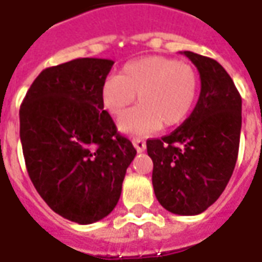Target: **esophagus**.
Wrapping results in <instances>:
<instances>
[{"label": "esophagus", "mask_w": 262, "mask_h": 262, "mask_svg": "<svg viewBox=\"0 0 262 262\" xmlns=\"http://www.w3.org/2000/svg\"><path fill=\"white\" fill-rule=\"evenodd\" d=\"M133 144H134L135 149H137L138 152L145 151L146 144H145V141H144V140H141V138H134V140H133Z\"/></svg>", "instance_id": "obj_1"}]
</instances>
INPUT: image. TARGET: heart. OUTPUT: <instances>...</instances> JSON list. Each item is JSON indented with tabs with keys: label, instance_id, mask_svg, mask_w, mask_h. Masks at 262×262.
Masks as SVG:
<instances>
[{
	"label": "heart",
	"instance_id": "heart-1",
	"mask_svg": "<svg viewBox=\"0 0 262 262\" xmlns=\"http://www.w3.org/2000/svg\"><path fill=\"white\" fill-rule=\"evenodd\" d=\"M199 75L193 66L165 56H148L125 63L118 76L101 86V103L111 116H122L134 103L140 105L118 121L127 134H151L158 128L176 127L193 110Z\"/></svg>",
	"mask_w": 262,
	"mask_h": 262
}]
</instances>
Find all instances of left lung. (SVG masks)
Instances as JSON below:
<instances>
[{"label": "left lung", "instance_id": "1", "mask_svg": "<svg viewBox=\"0 0 262 262\" xmlns=\"http://www.w3.org/2000/svg\"><path fill=\"white\" fill-rule=\"evenodd\" d=\"M198 68L200 96L192 114L161 140L146 141L158 202L170 213L200 214L233 175L241 131V96L214 59L182 52Z\"/></svg>", "mask_w": 262, "mask_h": 262}]
</instances>
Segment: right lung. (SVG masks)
I'll return each mask as SVG.
<instances>
[{
	"instance_id": "right-lung-1",
	"label": "right lung",
	"mask_w": 262,
	"mask_h": 262,
	"mask_svg": "<svg viewBox=\"0 0 262 262\" xmlns=\"http://www.w3.org/2000/svg\"><path fill=\"white\" fill-rule=\"evenodd\" d=\"M114 62L81 57L48 68L29 87L19 110L28 175L52 210L92 224L118 203L137 155L101 103Z\"/></svg>"
}]
</instances>
